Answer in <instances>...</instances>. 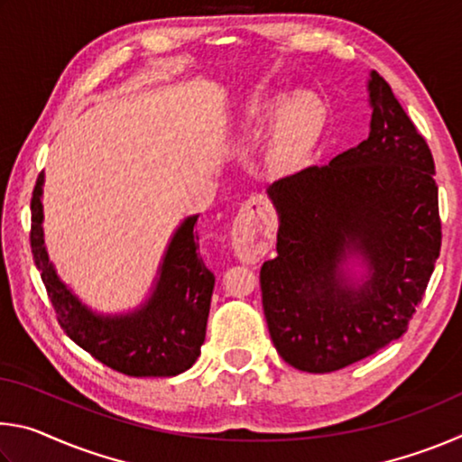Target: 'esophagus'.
I'll list each match as a JSON object with an SVG mask.
<instances>
[{"label":"esophagus","instance_id":"obj_1","mask_svg":"<svg viewBox=\"0 0 462 462\" xmlns=\"http://www.w3.org/2000/svg\"><path fill=\"white\" fill-rule=\"evenodd\" d=\"M273 238V222L261 199H250L234 220L232 245L245 263H254L267 253Z\"/></svg>","mask_w":462,"mask_h":462}]
</instances>
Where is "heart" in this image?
Instances as JSON below:
<instances>
[{"label": "heart", "instance_id": "b5f03b06", "mask_svg": "<svg viewBox=\"0 0 462 462\" xmlns=\"http://www.w3.org/2000/svg\"><path fill=\"white\" fill-rule=\"evenodd\" d=\"M277 116L275 128L264 152V161L275 173H289L314 151L324 130L326 112L322 101L301 93L285 104V97H263L248 107V126H263Z\"/></svg>", "mask_w": 462, "mask_h": 462}]
</instances>
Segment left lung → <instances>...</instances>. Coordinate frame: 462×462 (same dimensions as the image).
Returning <instances> with one entry per match:
<instances>
[{
  "mask_svg": "<svg viewBox=\"0 0 462 462\" xmlns=\"http://www.w3.org/2000/svg\"><path fill=\"white\" fill-rule=\"evenodd\" d=\"M369 138L269 187L277 256L261 267L263 310L285 363L332 373L402 338L440 254L434 159L389 83L371 73ZM346 254L372 277L353 290Z\"/></svg>",
  "mask_w": 462,
  "mask_h": 462,
  "instance_id": "8db88e82",
  "label": "left lung"
}]
</instances>
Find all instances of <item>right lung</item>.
Instances as JSON below:
<instances>
[{
	"instance_id": "right-lung-1",
	"label": "right lung",
	"mask_w": 462,
	"mask_h": 462,
	"mask_svg": "<svg viewBox=\"0 0 462 462\" xmlns=\"http://www.w3.org/2000/svg\"><path fill=\"white\" fill-rule=\"evenodd\" d=\"M42 183L41 173L30 201V246L54 314L69 338L128 377H175L189 369L206 340L216 281L199 256L198 216L187 217L175 232L151 300L134 314L106 318L85 308L49 263L42 240Z\"/></svg>"
}]
</instances>
